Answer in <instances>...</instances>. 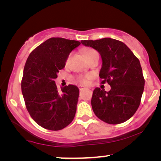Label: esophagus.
<instances>
[{
	"mask_svg": "<svg viewBox=\"0 0 161 161\" xmlns=\"http://www.w3.org/2000/svg\"><path fill=\"white\" fill-rule=\"evenodd\" d=\"M78 88H79V89L80 90H83V89H85V87L84 86H81V85H80V86H78Z\"/></svg>",
	"mask_w": 161,
	"mask_h": 161,
	"instance_id": "1",
	"label": "esophagus"
}]
</instances>
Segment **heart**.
I'll return each mask as SVG.
<instances>
[{
  "label": "heart",
  "instance_id": "1",
  "mask_svg": "<svg viewBox=\"0 0 161 161\" xmlns=\"http://www.w3.org/2000/svg\"><path fill=\"white\" fill-rule=\"evenodd\" d=\"M94 53H97L96 50L89 48V49H87L85 51V56H86V58H89V57L91 56V55ZM69 58H68L67 59L66 64H67L68 62H69ZM92 78V75H84V76H82V75L79 76L78 78V80L80 83H82V84H87V83L89 82V80H91Z\"/></svg>",
  "mask_w": 161,
  "mask_h": 161
}]
</instances>
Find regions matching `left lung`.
<instances>
[{
    "label": "left lung",
    "instance_id": "obj_1",
    "mask_svg": "<svg viewBox=\"0 0 161 161\" xmlns=\"http://www.w3.org/2000/svg\"><path fill=\"white\" fill-rule=\"evenodd\" d=\"M97 50L102 58L99 76L109 92L96 88L92 98L94 113L103 122L117 125L126 122L137 111L144 92V78L140 61L122 42L111 38L82 40Z\"/></svg>",
    "mask_w": 161,
    "mask_h": 161
}]
</instances>
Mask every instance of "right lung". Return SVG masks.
I'll list each match as a JSON object with an SVG mask.
<instances>
[{"mask_svg": "<svg viewBox=\"0 0 161 161\" xmlns=\"http://www.w3.org/2000/svg\"><path fill=\"white\" fill-rule=\"evenodd\" d=\"M80 45L78 41L53 37L35 48L26 61L22 93L28 113L43 128L60 130L75 117L78 88L69 85L59 92L54 79L65 67L70 53Z\"/></svg>", "mask_w": 161, "mask_h": 161, "instance_id": "add662e5", "label": "right lung"}]
</instances>
